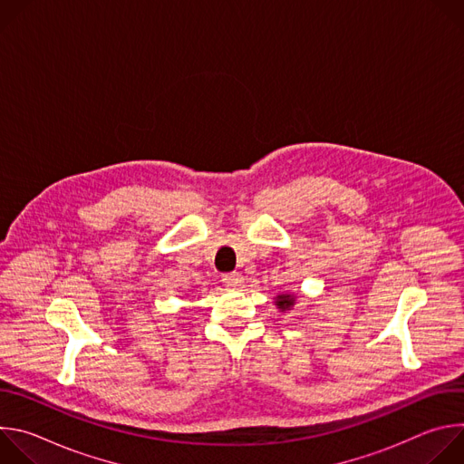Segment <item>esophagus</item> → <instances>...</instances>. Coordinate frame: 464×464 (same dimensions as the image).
<instances>
[{
  "label": "esophagus",
  "instance_id": "obj_1",
  "mask_svg": "<svg viewBox=\"0 0 464 464\" xmlns=\"http://www.w3.org/2000/svg\"><path fill=\"white\" fill-rule=\"evenodd\" d=\"M222 283H224L227 288H238V286H242L244 279H242L240 274H226V276L222 277Z\"/></svg>",
  "mask_w": 464,
  "mask_h": 464
}]
</instances>
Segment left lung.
I'll use <instances>...</instances> for the list:
<instances>
[{"label":"left lung","mask_w":464,"mask_h":464,"mask_svg":"<svg viewBox=\"0 0 464 464\" xmlns=\"http://www.w3.org/2000/svg\"><path fill=\"white\" fill-rule=\"evenodd\" d=\"M295 295L294 294H279L276 295V306L281 310V312H288L294 308L295 304Z\"/></svg>","instance_id":"1"}]
</instances>
